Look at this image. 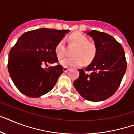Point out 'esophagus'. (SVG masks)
<instances>
[{
  "mask_svg": "<svg viewBox=\"0 0 134 134\" xmlns=\"http://www.w3.org/2000/svg\"><path fill=\"white\" fill-rule=\"evenodd\" d=\"M68 70H69V69H68L67 67H63V71L65 73H67V71H68Z\"/></svg>",
  "mask_w": 134,
  "mask_h": 134,
  "instance_id": "1",
  "label": "esophagus"
}]
</instances>
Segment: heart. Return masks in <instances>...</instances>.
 I'll use <instances>...</instances> for the list:
<instances>
[{"label":"heart","mask_w":134,"mask_h":134,"mask_svg":"<svg viewBox=\"0 0 134 134\" xmlns=\"http://www.w3.org/2000/svg\"><path fill=\"white\" fill-rule=\"evenodd\" d=\"M69 40L73 46L76 47L72 52L74 56L64 58L60 60V64L65 67H79L83 64H88L94 59L97 48L95 43L90 42L87 36L79 32L71 34ZM66 47L64 40L58 42L55 47V53L58 58H62L66 54Z\"/></svg>","instance_id":"obj_1"}]
</instances>
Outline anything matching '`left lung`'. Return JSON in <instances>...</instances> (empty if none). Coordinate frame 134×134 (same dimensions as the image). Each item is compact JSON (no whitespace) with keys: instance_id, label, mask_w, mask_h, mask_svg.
Masks as SVG:
<instances>
[{"instance_id":"left-lung-1","label":"left lung","mask_w":134,"mask_h":134,"mask_svg":"<svg viewBox=\"0 0 134 134\" xmlns=\"http://www.w3.org/2000/svg\"><path fill=\"white\" fill-rule=\"evenodd\" d=\"M87 34L94 41L96 54L85 69H78L80 75L74 86L87 100H105L117 91L125 74V54L121 44L108 34L92 30Z\"/></svg>"}]
</instances>
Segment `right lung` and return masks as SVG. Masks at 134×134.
<instances>
[{
    "label": "right lung",
    "instance_id": "add662e5",
    "mask_svg": "<svg viewBox=\"0 0 134 134\" xmlns=\"http://www.w3.org/2000/svg\"><path fill=\"white\" fill-rule=\"evenodd\" d=\"M69 30L42 28L24 33L9 53L8 71L17 89L31 98H38L53 89L63 67L42 66L58 61L57 43Z\"/></svg>",
    "mask_w": 134,
    "mask_h": 134
}]
</instances>
